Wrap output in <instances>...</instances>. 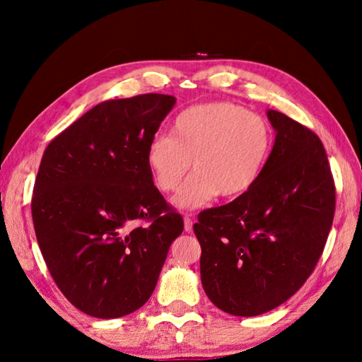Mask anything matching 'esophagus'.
<instances>
[{
	"instance_id": "34e87169",
	"label": "esophagus",
	"mask_w": 362,
	"mask_h": 362,
	"mask_svg": "<svg viewBox=\"0 0 362 362\" xmlns=\"http://www.w3.org/2000/svg\"><path fill=\"white\" fill-rule=\"evenodd\" d=\"M183 228H185L187 233H192L193 231V220L189 218L187 214H185V216H183Z\"/></svg>"
}]
</instances>
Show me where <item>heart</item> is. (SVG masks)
Returning <instances> with one entry per match:
<instances>
[{
    "instance_id": "1",
    "label": "heart",
    "mask_w": 362,
    "mask_h": 362,
    "mask_svg": "<svg viewBox=\"0 0 362 362\" xmlns=\"http://www.w3.org/2000/svg\"><path fill=\"white\" fill-rule=\"evenodd\" d=\"M272 150V127L260 115L230 102L189 107L177 116L170 136L146 146V168L163 193L180 187L189 166L194 173L175 196V206L199 207L218 194L233 199L259 180Z\"/></svg>"
}]
</instances>
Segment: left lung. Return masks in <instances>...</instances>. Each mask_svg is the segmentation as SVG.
I'll use <instances>...</instances> for the list:
<instances>
[{
    "label": "left lung",
    "mask_w": 362,
    "mask_h": 362,
    "mask_svg": "<svg viewBox=\"0 0 362 362\" xmlns=\"http://www.w3.org/2000/svg\"><path fill=\"white\" fill-rule=\"evenodd\" d=\"M276 131L254 187L199 212L201 283L217 308L257 316L291 298L313 273L335 212V183L313 131L268 110Z\"/></svg>",
    "instance_id": "1"
}]
</instances>
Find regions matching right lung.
<instances>
[{
	"label": "right lung",
	"mask_w": 362,
	"mask_h": 362,
	"mask_svg": "<svg viewBox=\"0 0 362 362\" xmlns=\"http://www.w3.org/2000/svg\"><path fill=\"white\" fill-rule=\"evenodd\" d=\"M175 99L105 100L47 145L32 198L36 240L60 292L113 320L155 291L183 218L153 183L146 146Z\"/></svg>",
	"instance_id": "add662e5"
}]
</instances>
